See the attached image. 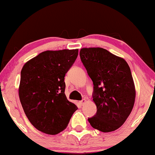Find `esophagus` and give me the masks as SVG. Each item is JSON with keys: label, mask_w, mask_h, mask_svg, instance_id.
Here are the masks:
<instances>
[{"label": "esophagus", "mask_w": 155, "mask_h": 155, "mask_svg": "<svg viewBox=\"0 0 155 155\" xmlns=\"http://www.w3.org/2000/svg\"><path fill=\"white\" fill-rule=\"evenodd\" d=\"M86 102H87L86 99H82V100L80 101L79 104H80V105H81V106H83L84 104H85V103H86Z\"/></svg>", "instance_id": "esophagus-1"}]
</instances>
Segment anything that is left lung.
Here are the masks:
<instances>
[{
  "instance_id": "1",
  "label": "left lung",
  "mask_w": 155,
  "mask_h": 155,
  "mask_svg": "<svg viewBox=\"0 0 155 155\" xmlns=\"http://www.w3.org/2000/svg\"><path fill=\"white\" fill-rule=\"evenodd\" d=\"M80 58L94 84L97 113L88 121L93 128L109 133L120 128L132 111L136 87L130 68L122 58L101 47L82 48Z\"/></svg>"
}]
</instances>
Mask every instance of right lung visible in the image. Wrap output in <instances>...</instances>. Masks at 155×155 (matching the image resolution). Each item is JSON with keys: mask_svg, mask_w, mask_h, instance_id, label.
Here are the masks:
<instances>
[{"mask_svg": "<svg viewBox=\"0 0 155 155\" xmlns=\"http://www.w3.org/2000/svg\"><path fill=\"white\" fill-rule=\"evenodd\" d=\"M78 52V49L44 51L23 65L19 100L28 119L41 132H62L77 110L65 95L64 78Z\"/></svg>", "mask_w": 155, "mask_h": 155, "instance_id": "1", "label": "right lung"}]
</instances>
